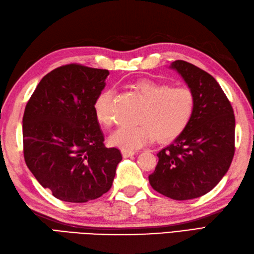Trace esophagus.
Masks as SVG:
<instances>
[{"mask_svg":"<svg viewBox=\"0 0 254 254\" xmlns=\"http://www.w3.org/2000/svg\"><path fill=\"white\" fill-rule=\"evenodd\" d=\"M122 154H123V157L124 158H128V157H131L133 156L135 152L133 151H126V150H122Z\"/></svg>","mask_w":254,"mask_h":254,"instance_id":"esophagus-1","label":"esophagus"}]
</instances>
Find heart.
Returning a JSON list of instances; mask_svg holds the SVG:
<instances>
[{
    "mask_svg": "<svg viewBox=\"0 0 254 254\" xmlns=\"http://www.w3.org/2000/svg\"><path fill=\"white\" fill-rule=\"evenodd\" d=\"M133 88L145 102L138 119L140 125L117 129L109 138L111 145L134 151L151 143L155 137L160 141L175 139L188 127L195 110V98L189 88L169 87L148 78L135 82ZM113 97V90L106 89L94 104L97 121L107 128L114 124Z\"/></svg>",
    "mask_w": 254,
    "mask_h": 254,
    "instance_id": "heart-1",
    "label": "heart"
}]
</instances>
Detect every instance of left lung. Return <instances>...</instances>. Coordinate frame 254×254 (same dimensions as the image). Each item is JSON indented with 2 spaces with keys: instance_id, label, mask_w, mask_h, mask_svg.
I'll return each mask as SVG.
<instances>
[{
  "instance_id": "left-lung-1",
  "label": "left lung",
  "mask_w": 254,
  "mask_h": 254,
  "mask_svg": "<svg viewBox=\"0 0 254 254\" xmlns=\"http://www.w3.org/2000/svg\"><path fill=\"white\" fill-rule=\"evenodd\" d=\"M170 69L184 79L195 110L183 132L159 151L151 187L171 199L188 200L211 190L225 176L235 153V116L224 91L209 73L183 60Z\"/></svg>"
}]
</instances>
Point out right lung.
<instances>
[{
  "label": "right lung",
  "instance_id": "add662e5",
  "mask_svg": "<svg viewBox=\"0 0 254 254\" xmlns=\"http://www.w3.org/2000/svg\"><path fill=\"white\" fill-rule=\"evenodd\" d=\"M109 74L79 64L57 67L41 79L24 109V160L63 201L86 202L112 187L122 154L104 145L94 110Z\"/></svg>",
  "mask_w": 254,
  "mask_h": 254
}]
</instances>
